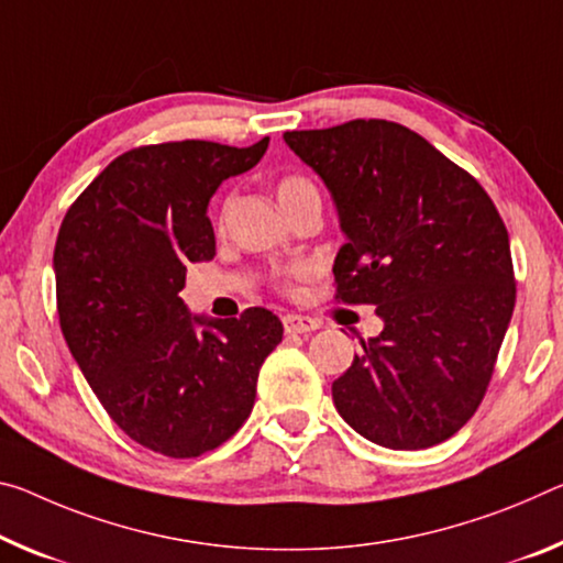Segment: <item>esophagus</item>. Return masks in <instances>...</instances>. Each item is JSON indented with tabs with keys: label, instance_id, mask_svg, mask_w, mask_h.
<instances>
[{
	"label": "esophagus",
	"instance_id": "obj_1",
	"mask_svg": "<svg viewBox=\"0 0 563 563\" xmlns=\"http://www.w3.org/2000/svg\"><path fill=\"white\" fill-rule=\"evenodd\" d=\"M283 328H285V333H313V330L320 328V320L310 318V316L288 313V316H283Z\"/></svg>",
	"mask_w": 563,
	"mask_h": 563
}]
</instances>
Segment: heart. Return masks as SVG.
<instances>
[{"instance_id": "b5f03b06", "label": "heart", "mask_w": 563, "mask_h": 563, "mask_svg": "<svg viewBox=\"0 0 563 563\" xmlns=\"http://www.w3.org/2000/svg\"><path fill=\"white\" fill-rule=\"evenodd\" d=\"M310 187H313L310 185V180H306V177H300V175L283 177V180L278 183V200H288V198H292V195L310 190Z\"/></svg>"}]
</instances>
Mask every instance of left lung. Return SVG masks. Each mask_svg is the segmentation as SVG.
Segmentation results:
<instances>
[{
  "instance_id": "1",
  "label": "left lung",
  "mask_w": 563,
  "mask_h": 563,
  "mask_svg": "<svg viewBox=\"0 0 563 563\" xmlns=\"http://www.w3.org/2000/svg\"><path fill=\"white\" fill-rule=\"evenodd\" d=\"M283 140L333 195L345 233L335 298L376 306L383 320L333 380L338 413L383 449L451 439L486 396L516 302L496 205L398 122L351 120Z\"/></svg>"
}]
</instances>
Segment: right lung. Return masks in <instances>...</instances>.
Returning a JSON list of instances; mask_svg holds the SVG:
<instances>
[{"label":"right lung","mask_w":563,"mask_h":563,"mask_svg":"<svg viewBox=\"0 0 563 563\" xmlns=\"http://www.w3.org/2000/svg\"><path fill=\"white\" fill-rule=\"evenodd\" d=\"M267 142L135 147L62 220L55 280L69 353L112 421L169 459L202 456L247 421L261 365L283 341L271 310L205 318L180 298L187 263L216 255L210 198L261 163Z\"/></svg>","instance_id":"right-lung-1"}]
</instances>
